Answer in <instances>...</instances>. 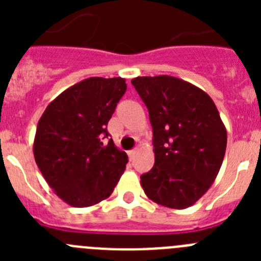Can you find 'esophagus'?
Masks as SVG:
<instances>
[{
  "mask_svg": "<svg viewBox=\"0 0 261 261\" xmlns=\"http://www.w3.org/2000/svg\"><path fill=\"white\" fill-rule=\"evenodd\" d=\"M136 153H137V150H136V149H133V150H129L128 151V155H129V159H130V161H132V159L135 158Z\"/></svg>",
  "mask_w": 261,
  "mask_h": 261,
  "instance_id": "34e87169",
  "label": "esophagus"
}]
</instances>
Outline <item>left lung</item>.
Returning a JSON list of instances; mask_svg holds the SVG:
<instances>
[{"label":"left lung","instance_id":"8db88e82","mask_svg":"<svg viewBox=\"0 0 261 261\" xmlns=\"http://www.w3.org/2000/svg\"><path fill=\"white\" fill-rule=\"evenodd\" d=\"M132 85L153 126L154 166L141 175L145 195L167 208H190L222 166L227 132L220 112L204 90L177 77H136Z\"/></svg>","mask_w":261,"mask_h":261}]
</instances>
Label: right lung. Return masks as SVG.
I'll return each instance as SVG.
<instances>
[{"mask_svg":"<svg viewBox=\"0 0 261 261\" xmlns=\"http://www.w3.org/2000/svg\"><path fill=\"white\" fill-rule=\"evenodd\" d=\"M126 90L121 77H90L68 87L41 115L34 156L48 186L62 201L87 208L110 197L124 174L128 155L114 141L107 124Z\"/></svg>","mask_w":261,"mask_h":261,"instance_id":"obj_1","label":"right lung"}]
</instances>
